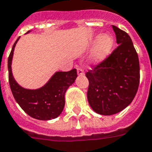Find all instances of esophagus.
Listing matches in <instances>:
<instances>
[{
	"label": "esophagus",
	"mask_w": 152,
	"mask_h": 152,
	"mask_svg": "<svg viewBox=\"0 0 152 152\" xmlns=\"http://www.w3.org/2000/svg\"><path fill=\"white\" fill-rule=\"evenodd\" d=\"M77 74L80 75V76L84 75V71H83V69L82 68H80V67L77 68Z\"/></svg>",
	"instance_id": "1"
}]
</instances>
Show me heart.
Segmentation results:
<instances>
[{"mask_svg": "<svg viewBox=\"0 0 152 152\" xmlns=\"http://www.w3.org/2000/svg\"><path fill=\"white\" fill-rule=\"evenodd\" d=\"M113 39L109 35H103L99 38L95 47L93 59L95 62L103 61L110 54L113 47Z\"/></svg>", "mask_w": 152, "mask_h": 152, "instance_id": "obj_1", "label": "heart"}]
</instances>
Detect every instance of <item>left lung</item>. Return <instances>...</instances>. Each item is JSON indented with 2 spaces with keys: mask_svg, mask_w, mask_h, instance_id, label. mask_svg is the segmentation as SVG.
I'll use <instances>...</instances> for the list:
<instances>
[{
  "mask_svg": "<svg viewBox=\"0 0 152 152\" xmlns=\"http://www.w3.org/2000/svg\"><path fill=\"white\" fill-rule=\"evenodd\" d=\"M119 45L110 55L86 73L87 99L95 112L110 115L126 108L137 92L140 64L127 33L112 26Z\"/></svg>",
  "mask_w": 152,
  "mask_h": 152,
  "instance_id": "left-lung-1",
  "label": "left lung"
}]
</instances>
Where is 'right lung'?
<instances>
[{
  "label": "right lung",
  "instance_id": "add662e5",
  "mask_svg": "<svg viewBox=\"0 0 152 152\" xmlns=\"http://www.w3.org/2000/svg\"><path fill=\"white\" fill-rule=\"evenodd\" d=\"M15 42L8 60V80L15 99L26 114L34 119L50 120L61 114L65 106V94L77 77L76 69L57 72L43 87L37 90L24 89L16 83L12 72V60Z\"/></svg>",
  "mask_w": 152,
  "mask_h": 152
}]
</instances>
